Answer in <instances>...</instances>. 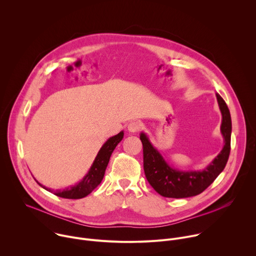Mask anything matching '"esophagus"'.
<instances>
[{
	"mask_svg": "<svg viewBox=\"0 0 256 256\" xmlns=\"http://www.w3.org/2000/svg\"><path fill=\"white\" fill-rule=\"evenodd\" d=\"M142 124L140 122H136V120H134V122H130L128 124V130L130 132H136L140 130Z\"/></svg>",
	"mask_w": 256,
	"mask_h": 256,
	"instance_id": "34e87169",
	"label": "esophagus"
}]
</instances>
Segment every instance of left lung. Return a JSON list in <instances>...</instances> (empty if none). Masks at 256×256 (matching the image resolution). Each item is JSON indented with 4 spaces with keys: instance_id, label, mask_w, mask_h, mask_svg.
Returning <instances> with one entry per match:
<instances>
[{
    "instance_id": "left-lung-1",
    "label": "left lung",
    "mask_w": 256,
    "mask_h": 256,
    "mask_svg": "<svg viewBox=\"0 0 256 256\" xmlns=\"http://www.w3.org/2000/svg\"><path fill=\"white\" fill-rule=\"evenodd\" d=\"M216 96L222 114L221 132L225 144L220 154L202 171H180L170 167L159 151L153 147L148 136L140 132L144 175L160 196L172 198L198 196L206 190L224 170L231 150L232 122L226 102L218 93Z\"/></svg>"
}]
</instances>
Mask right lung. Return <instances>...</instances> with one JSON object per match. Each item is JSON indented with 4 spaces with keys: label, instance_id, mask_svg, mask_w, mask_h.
Listing matches in <instances>:
<instances>
[{
    "label": "right lung",
    "instance_id": "add662e5",
    "mask_svg": "<svg viewBox=\"0 0 256 256\" xmlns=\"http://www.w3.org/2000/svg\"><path fill=\"white\" fill-rule=\"evenodd\" d=\"M124 138V132H120L116 136H114L112 138H109L106 142L102 146L100 151L98 152L89 172L86 174V176L79 182L78 184L70 186V188L66 190H54L48 188L40 184L38 181H36L38 184L44 188L46 190L50 192H54L56 196L62 198H70V200H79L87 196L89 194H91L99 184L100 182L103 179L105 169L108 165L109 159H110V156L116 149L118 142L122 140Z\"/></svg>",
    "mask_w": 256,
    "mask_h": 256
}]
</instances>
